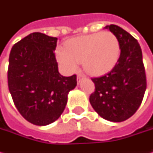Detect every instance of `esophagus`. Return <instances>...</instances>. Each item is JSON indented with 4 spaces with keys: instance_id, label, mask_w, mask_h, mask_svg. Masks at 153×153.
I'll list each match as a JSON object with an SVG mask.
<instances>
[{
    "instance_id": "1",
    "label": "esophagus",
    "mask_w": 153,
    "mask_h": 153,
    "mask_svg": "<svg viewBox=\"0 0 153 153\" xmlns=\"http://www.w3.org/2000/svg\"><path fill=\"white\" fill-rule=\"evenodd\" d=\"M83 76V74L82 73H77V79L80 80V78H82Z\"/></svg>"
}]
</instances>
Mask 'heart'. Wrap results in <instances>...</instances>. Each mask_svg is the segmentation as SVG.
<instances>
[{
  "label": "heart",
  "mask_w": 153,
  "mask_h": 153,
  "mask_svg": "<svg viewBox=\"0 0 153 153\" xmlns=\"http://www.w3.org/2000/svg\"><path fill=\"white\" fill-rule=\"evenodd\" d=\"M120 56L119 42L113 33L98 32L82 36L69 41L66 48L56 50L58 61L70 72L82 64L87 73L100 76L110 72Z\"/></svg>",
  "instance_id": "heart-1"
}]
</instances>
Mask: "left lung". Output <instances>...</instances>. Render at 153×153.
<instances>
[{"instance_id":"1","label":"left lung","mask_w":153,"mask_h":153,"mask_svg":"<svg viewBox=\"0 0 153 153\" xmlns=\"http://www.w3.org/2000/svg\"><path fill=\"white\" fill-rule=\"evenodd\" d=\"M105 28L117 36L120 56L109 73L92 78L95 89L89 101L104 119L118 123L129 118L140 107L146 88V77L137 40L117 25Z\"/></svg>"}]
</instances>
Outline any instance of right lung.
<instances>
[{"mask_svg": "<svg viewBox=\"0 0 153 153\" xmlns=\"http://www.w3.org/2000/svg\"><path fill=\"white\" fill-rule=\"evenodd\" d=\"M56 37L34 32L13 45L9 55L8 88L16 108L35 125L56 121L76 86V76L59 72L54 50Z\"/></svg>", "mask_w": 153, "mask_h": 153, "instance_id": "right-lung-1", "label": "right lung"}]
</instances>
